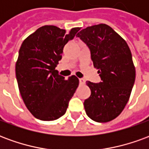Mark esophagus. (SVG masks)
<instances>
[{"label":"esophagus","mask_w":149,"mask_h":149,"mask_svg":"<svg viewBox=\"0 0 149 149\" xmlns=\"http://www.w3.org/2000/svg\"><path fill=\"white\" fill-rule=\"evenodd\" d=\"M79 82H80V84H84L85 83V81H84V79H83V78H80L79 79Z\"/></svg>","instance_id":"1"}]
</instances>
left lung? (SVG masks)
<instances>
[{"label": "left lung", "instance_id": "left-lung-1", "mask_svg": "<svg viewBox=\"0 0 149 149\" xmlns=\"http://www.w3.org/2000/svg\"><path fill=\"white\" fill-rule=\"evenodd\" d=\"M90 50L93 66L101 81L86 84L90 97L84 100L86 114L96 122H108L118 116L130 97L136 70L128 44L105 24L87 27L77 34Z\"/></svg>", "mask_w": 149, "mask_h": 149}]
</instances>
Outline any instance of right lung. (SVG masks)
Masks as SVG:
<instances>
[{
	"label": "right lung",
	"mask_w": 149,
	"mask_h": 149,
	"mask_svg": "<svg viewBox=\"0 0 149 149\" xmlns=\"http://www.w3.org/2000/svg\"><path fill=\"white\" fill-rule=\"evenodd\" d=\"M80 28L69 33L53 25L39 28L21 45L16 77L24 103L41 120H54L65 114L79 84L77 77L66 80L55 68L62 58L65 45Z\"/></svg>",
	"instance_id": "add662e5"
}]
</instances>
